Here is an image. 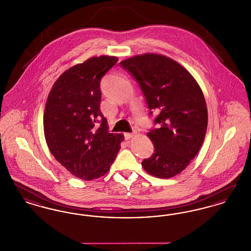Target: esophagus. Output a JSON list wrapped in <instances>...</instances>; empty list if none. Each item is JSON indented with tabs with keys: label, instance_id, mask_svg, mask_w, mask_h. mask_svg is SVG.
<instances>
[{
	"label": "esophagus",
	"instance_id": "34e87169",
	"mask_svg": "<svg viewBox=\"0 0 251 251\" xmlns=\"http://www.w3.org/2000/svg\"><path fill=\"white\" fill-rule=\"evenodd\" d=\"M134 135H135V133H130V132H126V133H124V136H125V139H126V140L131 139V138H132Z\"/></svg>",
	"mask_w": 251,
	"mask_h": 251
}]
</instances>
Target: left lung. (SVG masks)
Returning <instances> with one entry per match:
<instances>
[{"label": "left lung", "instance_id": "8db88e82", "mask_svg": "<svg viewBox=\"0 0 251 251\" xmlns=\"http://www.w3.org/2000/svg\"><path fill=\"white\" fill-rule=\"evenodd\" d=\"M143 91L150 114L161 128L147 135L154 153L142 167L150 175L169 179L179 174L198 154L208 125L202 90L185 68L166 55L147 52L120 62Z\"/></svg>", "mask_w": 251, "mask_h": 251}]
</instances>
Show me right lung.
I'll use <instances>...</instances> for the list:
<instances>
[{
  "label": "right lung",
  "mask_w": 251,
  "mask_h": 251,
  "mask_svg": "<svg viewBox=\"0 0 251 251\" xmlns=\"http://www.w3.org/2000/svg\"><path fill=\"white\" fill-rule=\"evenodd\" d=\"M117 56H94L63 72L52 85L43 117L50 153L73 176L91 180L105 175L124 140L110 133L100 112L103 75Z\"/></svg>",
  "instance_id": "right-lung-1"
}]
</instances>
